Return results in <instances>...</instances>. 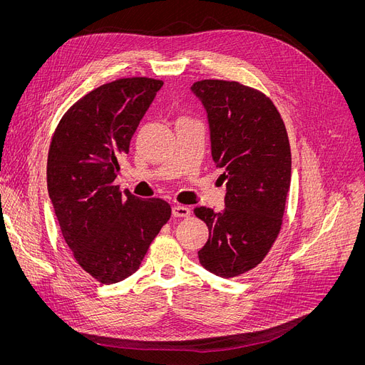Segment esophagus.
Instances as JSON below:
<instances>
[{
  "mask_svg": "<svg viewBox=\"0 0 365 365\" xmlns=\"http://www.w3.org/2000/svg\"><path fill=\"white\" fill-rule=\"evenodd\" d=\"M173 216L175 217H187L190 216V208L185 205H175L173 207Z\"/></svg>",
  "mask_w": 365,
  "mask_h": 365,
  "instance_id": "1",
  "label": "esophagus"
}]
</instances>
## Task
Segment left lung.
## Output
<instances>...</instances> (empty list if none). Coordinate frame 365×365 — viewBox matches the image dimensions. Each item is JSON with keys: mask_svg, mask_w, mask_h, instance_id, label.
Here are the masks:
<instances>
[{"mask_svg": "<svg viewBox=\"0 0 365 365\" xmlns=\"http://www.w3.org/2000/svg\"><path fill=\"white\" fill-rule=\"evenodd\" d=\"M190 90L207 112L212 157L226 180L220 213L194 210L208 226L198 257L207 271L232 278L256 267L279 234L292 180L289 136L259 90L223 80H202Z\"/></svg>", "mask_w": 365, "mask_h": 365, "instance_id": "obj_1", "label": "left lung"}]
</instances>
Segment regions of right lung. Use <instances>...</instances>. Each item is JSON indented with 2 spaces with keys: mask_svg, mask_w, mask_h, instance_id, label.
I'll return each mask as SVG.
<instances>
[{
  "mask_svg": "<svg viewBox=\"0 0 365 365\" xmlns=\"http://www.w3.org/2000/svg\"><path fill=\"white\" fill-rule=\"evenodd\" d=\"M163 84L134 76L94 88L68 109L50 143L47 187L62 235L76 263L102 284L136 272L171 216L168 202L113 185Z\"/></svg>",
  "mask_w": 365,
  "mask_h": 365,
  "instance_id": "1",
  "label": "right lung"
}]
</instances>
